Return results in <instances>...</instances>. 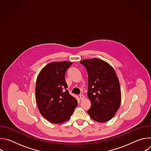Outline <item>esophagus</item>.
Returning <instances> with one entry per match:
<instances>
[{
	"label": "esophagus",
	"instance_id": "34e87169",
	"mask_svg": "<svg viewBox=\"0 0 151 151\" xmlns=\"http://www.w3.org/2000/svg\"><path fill=\"white\" fill-rule=\"evenodd\" d=\"M79 97H80V99L82 100H83L85 98V96L83 94H80L79 95Z\"/></svg>",
	"mask_w": 151,
	"mask_h": 151
}]
</instances>
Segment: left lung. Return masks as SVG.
Here are the masks:
<instances>
[{
	"mask_svg": "<svg viewBox=\"0 0 151 151\" xmlns=\"http://www.w3.org/2000/svg\"><path fill=\"white\" fill-rule=\"evenodd\" d=\"M80 63L88 75L87 96L91 106L88 113L97 122L108 121L119 109L121 101L116 73L109 63L97 58L85 59Z\"/></svg>",
	"mask_w": 151,
	"mask_h": 151,
	"instance_id": "left-lung-1",
	"label": "left lung"
}]
</instances>
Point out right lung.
<instances>
[{"instance_id":"add662e5","label":"right lung","mask_w":151,"mask_h":151,"mask_svg":"<svg viewBox=\"0 0 151 151\" xmlns=\"http://www.w3.org/2000/svg\"><path fill=\"white\" fill-rule=\"evenodd\" d=\"M69 61L52 62L43 68L36 83V100L40 114L50 122L59 124L69 120L78 105L64 79Z\"/></svg>"}]
</instances>
